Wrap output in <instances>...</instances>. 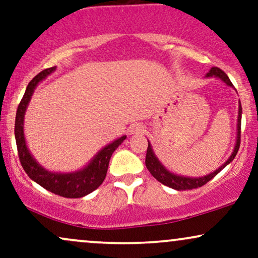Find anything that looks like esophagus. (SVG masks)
<instances>
[{
    "mask_svg": "<svg viewBox=\"0 0 258 258\" xmlns=\"http://www.w3.org/2000/svg\"><path fill=\"white\" fill-rule=\"evenodd\" d=\"M131 131L133 133H142V132L144 131V126L141 125V123H138V125H135V126L132 127Z\"/></svg>",
    "mask_w": 258,
    "mask_h": 258,
    "instance_id": "34e87169",
    "label": "esophagus"
}]
</instances>
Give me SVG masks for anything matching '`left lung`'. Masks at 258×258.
<instances>
[{
    "mask_svg": "<svg viewBox=\"0 0 258 258\" xmlns=\"http://www.w3.org/2000/svg\"><path fill=\"white\" fill-rule=\"evenodd\" d=\"M207 76H216V78H220L221 80H223L227 85L233 86L232 82H230L229 78L227 76V74L221 70L220 68L217 67H212L211 70L207 73ZM240 135H241V104H239V116H238V137H236V144L235 148H234V152L230 158L227 160V162H224L222 166L216 170L215 172L210 173L209 176L205 177H199V178H190V177H182V176H177V174H173L162 166L161 164L159 162V160L156 159V156L154 155L152 147H150L149 142H148V149H147V156H146V166L149 172L152 173V176L154 178H156L160 183H162L164 185L170 186V188L176 189V190H190V189H195L199 188V186L205 185L209 180H211L216 174H218L223 170L224 167L227 166L229 162L233 161V159L236 156V153H238L239 147H240Z\"/></svg>",
    "mask_w": 258,
    "mask_h": 258,
    "instance_id": "obj_1",
    "label": "left lung"
}]
</instances>
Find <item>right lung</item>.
I'll return each instance as SVG.
<instances>
[{"mask_svg": "<svg viewBox=\"0 0 258 258\" xmlns=\"http://www.w3.org/2000/svg\"><path fill=\"white\" fill-rule=\"evenodd\" d=\"M54 69L55 67H52L37 74L29 82L24 97H23L19 105H18L16 123H14V135H16L18 155H19L20 164H22L26 174L32 180H35L37 184L63 198H72V199L73 198H82L96 190L102 184L103 180L105 179L109 161H110L112 153L125 141L126 136H122L121 138L112 142L111 144L106 146L104 149L100 150L96 155V158L88 164V166H86L84 170L79 171V172L68 174L52 173L41 167L35 161V159L32 158L28 148H26L24 132H23V121H24L26 106H28L29 100H30L32 93H34L35 87L41 80L49 75Z\"/></svg>", "mask_w": 258, "mask_h": 258, "instance_id": "add662e5", "label": "right lung"}]
</instances>
